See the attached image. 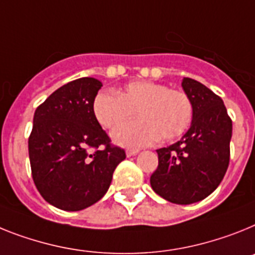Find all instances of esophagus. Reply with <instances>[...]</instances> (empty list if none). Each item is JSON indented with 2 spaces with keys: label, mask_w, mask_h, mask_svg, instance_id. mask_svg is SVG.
I'll list each match as a JSON object with an SVG mask.
<instances>
[{
  "label": "esophagus",
  "mask_w": 255,
  "mask_h": 255,
  "mask_svg": "<svg viewBox=\"0 0 255 255\" xmlns=\"http://www.w3.org/2000/svg\"><path fill=\"white\" fill-rule=\"evenodd\" d=\"M138 151L140 150H137V149H127L126 154H127V157H133V155H136Z\"/></svg>",
  "instance_id": "esophagus-1"
}]
</instances>
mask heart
Masks as SVG:
<instances>
[{
	"mask_svg": "<svg viewBox=\"0 0 255 255\" xmlns=\"http://www.w3.org/2000/svg\"><path fill=\"white\" fill-rule=\"evenodd\" d=\"M134 122L117 128L111 137L126 147H141L158 138L174 140L192 123L193 105L184 92L154 81H132L117 95L100 92L93 101V113L105 128H115L133 116Z\"/></svg>",
	"mask_w": 255,
	"mask_h": 255,
	"instance_id": "heart-1",
	"label": "heart"
}]
</instances>
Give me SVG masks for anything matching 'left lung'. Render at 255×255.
I'll return each instance as SVG.
<instances>
[{"instance_id":"1","label":"left lung","mask_w":255,"mask_h":255,"mask_svg":"<svg viewBox=\"0 0 255 255\" xmlns=\"http://www.w3.org/2000/svg\"><path fill=\"white\" fill-rule=\"evenodd\" d=\"M181 87L193 105L192 123L177 142L157 150L158 167L150 185L172 204L190 205L206 198L223 180L232 121L223 100L200 81L184 78Z\"/></svg>"}]
</instances>
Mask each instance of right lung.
Instances as JSON below:
<instances>
[{
    "label": "right lung",
    "instance_id": "1",
    "mask_svg": "<svg viewBox=\"0 0 255 255\" xmlns=\"http://www.w3.org/2000/svg\"><path fill=\"white\" fill-rule=\"evenodd\" d=\"M102 83L70 81L36 109L28 138L32 177L46 202L65 211L92 206L108 192L117 166L126 158L96 119L93 101ZM105 146L89 153L91 147Z\"/></svg>",
    "mask_w": 255,
    "mask_h": 255
}]
</instances>
